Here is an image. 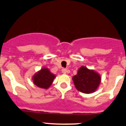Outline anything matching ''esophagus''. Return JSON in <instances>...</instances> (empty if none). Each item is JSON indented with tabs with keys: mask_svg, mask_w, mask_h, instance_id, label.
Returning a JSON list of instances; mask_svg holds the SVG:
<instances>
[{
	"mask_svg": "<svg viewBox=\"0 0 126 126\" xmlns=\"http://www.w3.org/2000/svg\"><path fill=\"white\" fill-rule=\"evenodd\" d=\"M62 72H63V74H66L67 71H68V70H67L66 69H65V68H63V69H62Z\"/></svg>",
	"mask_w": 126,
	"mask_h": 126,
	"instance_id": "1",
	"label": "esophagus"
}]
</instances>
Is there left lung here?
<instances>
[{"label": "left lung", "instance_id": "left-lung-1", "mask_svg": "<svg viewBox=\"0 0 126 126\" xmlns=\"http://www.w3.org/2000/svg\"><path fill=\"white\" fill-rule=\"evenodd\" d=\"M72 80L78 91L90 94L97 90L101 83V77L94 71L82 66L79 69L77 75L72 77Z\"/></svg>", "mask_w": 126, "mask_h": 126}]
</instances>
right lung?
Masks as SVG:
<instances>
[{
  "label": "right lung",
  "instance_id": "obj_1",
  "mask_svg": "<svg viewBox=\"0 0 126 126\" xmlns=\"http://www.w3.org/2000/svg\"><path fill=\"white\" fill-rule=\"evenodd\" d=\"M55 76L49 69L43 68L33 76V82L35 85L41 88L47 89L52 83Z\"/></svg>",
  "mask_w": 126,
  "mask_h": 126
}]
</instances>
